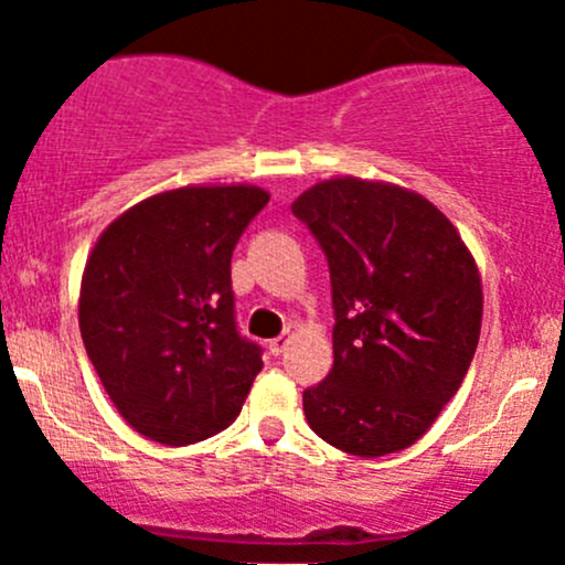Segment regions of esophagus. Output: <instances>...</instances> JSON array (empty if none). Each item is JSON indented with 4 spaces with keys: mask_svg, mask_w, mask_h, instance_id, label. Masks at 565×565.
I'll list each match as a JSON object with an SVG mask.
<instances>
[{
    "mask_svg": "<svg viewBox=\"0 0 565 565\" xmlns=\"http://www.w3.org/2000/svg\"><path fill=\"white\" fill-rule=\"evenodd\" d=\"M289 345V334H281V337H276V340H270V351H273V354H281V351H284V348H287Z\"/></svg>",
    "mask_w": 565,
    "mask_h": 565,
    "instance_id": "obj_1",
    "label": "esophagus"
}]
</instances>
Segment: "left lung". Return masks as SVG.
Instances as JSON below:
<instances>
[{"instance_id": "8db88e82", "label": "left lung", "mask_w": 565, "mask_h": 565, "mask_svg": "<svg viewBox=\"0 0 565 565\" xmlns=\"http://www.w3.org/2000/svg\"><path fill=\"white\" fill-rule=\"evenodd\" d=\"M329 258L334 365L303 393L318 437L354 457L409 449L455 398L482 329V276L435 203L337 175L292 203Z\"/></svg>"}]
</instances>
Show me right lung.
Returning a JSON list of instances; mask_svg holds the SVG:
<instances>
[{
    "label": "right lung",
    "instance_id": "right-lung-1",
    "mask_svg": "<svg viewBox=\"0 0 565 565\" xmlns=\"http://www.w3.org/2000/svg\"><path fill=\"white\" fill-rule=\"evenodd\" d=\"M270 192L198 183L145 198L94 242L81 278V334L128 426L161 446L228 429L262 348L234 323L231 253Z\"/></svg>",
    "mask_w": 565,
    "mask_h": 565
}]
</instances>
